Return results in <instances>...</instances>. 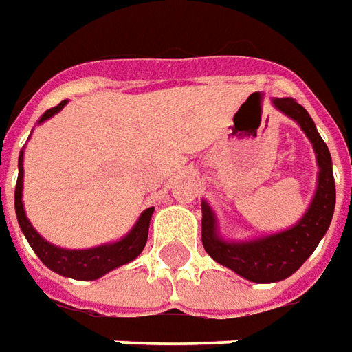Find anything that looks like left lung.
I'll list each match as a JSON object with an SVG mask.
<instances>
[{
	"label": "left lung",
	"instance_id": "obj_1",
	"mask_svg": "<svg viewBox=\"0 0 352 352\" xmlns=\"http://www.w3.org/2000/svg\"><path fill=\"white\" fill-rule=\"evenodd\" d=\"M272 105L301 126L316 155L318 178L307 212L293 226L285 228L282 232L236 241L226 239L220 234L214 210L210 208L207 199L201 201V239L205 251L218 264L254 283L282 282L297 272L302 263L314 253L322 237L326 236L336 208V180L331 168V155L328 145L320 138L314 120L310 118L307 109L292 98H274Z\"/></svg>",
	"mask_w": 352,
	"mask_h": 352
}]
</instances>
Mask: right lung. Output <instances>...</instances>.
Here are the masks:
<instances>
[{
	"label": "right lung",
	"mask_w": 352,
	"mask_h": 352,
	"mask_svg": "<svg viewBox=\"0 0 352 352\" xmlns=\"http://www.w3.org/2000/svg\"><path fill=\"white\" fill-rule=\"evenodd\" d=\"M67 103L69 101L65 99L57 107L45 111L40 116L38 124H42L45 120H50L53 115H57L59 111H63V107L67 105ZM23 162L24 149H21V155H19V180H16V188H14V212H16V220H19V226L23 230L26 241L30 243L34 253L40 256V261L50 270L60 274L65 278L88 282V280H98L101 276H105L107 272L115 270V268L122 266V264L132 263L135 256H140V253L144 251L145 243H147L149 222H151L155 207L145 208L144 212L140 214V218L135 220L132 230L124 237L116 239L113 243H103V245L89 247V249H65V247L53 245V243H50L47 239H43L36 232V228L30 224V220H28L26 212H24Z\"/></svg>",
	"instance_id": "obj_1"
}]
</instances>
